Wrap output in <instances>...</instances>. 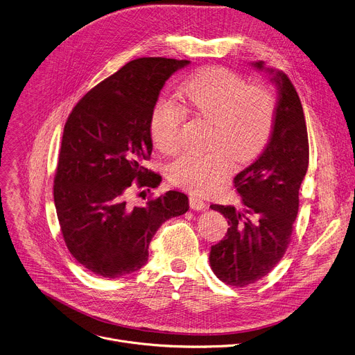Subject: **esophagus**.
<instances>
[{"label":"esophagus","mask_w":355,"mask_h":355,"mask_svg":"<svg viewBox=\"0 0 355 355\" xmlns=\"http://www.w3.org/2000/svg\"><path fill=\"white\" fill-rule=\"evenodd\" d=\"M189 203H190V207H191L193 210H198V211H199V210H205V209H206L205 200L200 199V198H198V196H190Z\"/></svg>","instance_id":"1"}]
</instances>
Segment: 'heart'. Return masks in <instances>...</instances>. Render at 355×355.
<instances>
[{
	"label": "heart",
	"mask_w": 355,
	"mask_h": 355,
	"mask_svg": "<svg viewBox=\"0 0 355 355\" xmlns=\"http://www.w3.org/2000/svg\"><path fill=\"white\" fill-rule=\"evenodd\" d=\"M180 101L187 111L213 123L211 149L186 152L169 168L172 183L198 194L217 190L228 178L232 159H255L269 141L277 115V101L266 87L248 85L243 76L221 66L193 73L182 85ZM184 120L179 103L162 98L155 104L149 132L157 150L179 152Z\"/></svg>",
	"instance_id": "obj_1"
}]
</instances>
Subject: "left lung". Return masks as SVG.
<instances>
[{
  "instance_id": "obj_1",
  "label": "left lung",
  "mask_w": 355,
  "mask_h": 355,
  "mask_svg": "<svg viewBox=\"0 0 355 355\" xmlns=\"http://www.w3.org/2000/svg\"><path fill=\"white\" fill-rule=\"evenodd\" d=\"M278 87L277 115L268 145L258 159L234 178L244 210L211 205L228 223L224 240L211 247L210 266L227 285L244 288L268 275L291 243L299 210V189L309 166V139L300 98L279 70L263 62Z\"/></svg>"
}]
</instances>
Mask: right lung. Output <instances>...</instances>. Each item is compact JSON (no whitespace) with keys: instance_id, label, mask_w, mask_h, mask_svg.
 Returning a JSON list of instances; mask_svg holds the SVG:
<instances>
[{"instance_id":"add662e5","label":"right lung","mask_w":355,"mask_h":355,"mask_svg":"<svg viewBox=\"0 0 355 355\" xmlns=\"http://www.w3.org/2000/svg\"><path fill=\"white\" fill-rule=\"evenodd\" d=\"M189 63L135 59L92 89L64 124L53 182L58 220L70 254L98 277L142 268L157 228L189 210L187 196L176 190L144 206L128 203L132 187L162 180L144 166L152 153L150 112L165 82Z\"/></svg>"}]
</instances>
